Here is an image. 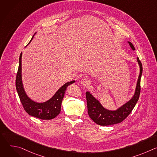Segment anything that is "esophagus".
Wrapping results in <instances>:
<instances>
[{
	"label": "esophagus",
	"mask_w": 157,
	"mask_h": 157,
	"mask_svg": "<svg viewBox=\"0 0 157 157\" xmlns=\"http://www.w3.org/2000/svg\"><path fill=\"white\" fill-rule=\"evenodd\" d=\"M81 84L82 86L87 87V86H89V85H90L91 82H90V80H89L87 78H82L81 79Z\"/></svg>",
	"instance_id": "obj_1"
}]
</instances>
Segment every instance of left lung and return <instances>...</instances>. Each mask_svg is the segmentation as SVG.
Returning <instances> with one entry per match:
<instances>
[{
    "label": "left lung",
    "mask_w": 157,
    "mask_h": 157,
    "mask_svg": "<svg viewBox=\"0 0 157 157\" xmlns=\"http://www.w3.org/2000/svg\"><path fill=\"white\" fill-rule=\"evenodd\" d=\"M128 43L132 49L135 50V48L132 43L128 42ZM137 61L140 65V71L135 94L131 100L117 110L110 111L106 110L90 93L89 92L86 93L88 115L97 124L100 125H110L122 122L127 117L135 107L140 94V79L143 70L142 63L139 58H137Z\"/></svg>",
    "instance_id": "8db88e82"
}]
</instances>
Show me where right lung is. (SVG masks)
<instances>
[{"mask_svg": "<svg viewBox=\"0 0 157 157\" xmlns=\"http://www.w3.org/2000/svg\"><path fill=\"white\" fill-rule=\"evenodd\" d=\"M33 38V36L32 37V40ZM21 53L19 58V66L16 76L15 86L18 95L24 110L30 116L40 119L50 120L54 119L60 113L62 100L63 99L67 87L68 86V85L75 82V81L65 83L58 89L55 94L49 101L44 103L35 102L28 98L24 90L23 85H22L21 82Z\"/></svg>", "mask_w": 157, "mask_h": 157, "instance_id": "1", "label": "right lung"}]
</instances>
